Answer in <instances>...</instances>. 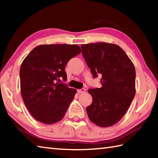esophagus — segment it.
I'll return each instance as SVG.
<instances>
[{"label":"esophagus","mask_w":158,"mask_h":158,"mask_svg":"<svg viewBox=\"0 0 158 158\" xmlns=\"http://www.w3.org/2000/svg\"><path fill=\"white\" fill-rule=\"evenodd\" d=\"M77 92H78L79 94L85 93V88H82L81 89H78V90H77Z\"/></svg>","instance_id":"obj_1"}]
</instances>
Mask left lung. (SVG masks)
Instances as JSON below:
<instances>
[{"instance_id": "8db88e82", "label": "left lung", "mask_w": 158, "mask_h": 158, "mask_svg": "<svg viewBox=\"0 0 158 158\" xmlns=\"http://www.w3.org/2000/svg\"><path fill=\"white\" fill-rule=\"evenodd\" d=\"M81 47L93 77L102 76L101 88L88 89L93 99L86 108L89 119L100 127L112 126L122 118L135 96V66L116 44L100 42Z\"/></svg>"}]
</instances>
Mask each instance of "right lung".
<instances>
[{"instance_id":"obj_1","label":"right lung","mask_w":158,"mask_h":158,"mask_svg":"<svg viewBox=\"0 0 158 158\" xmlns=\"http://www.w3.org/2000/svg\"><path fill=\"white\" fill-rule=\"evenodd\" d=\"M81 52L77 45H40L23 60L19 70L21 94L35 119L53 124L63 119L77 90L58 81L62 78L66 81V64Z\"/></svg>"}]
</instances>
